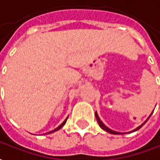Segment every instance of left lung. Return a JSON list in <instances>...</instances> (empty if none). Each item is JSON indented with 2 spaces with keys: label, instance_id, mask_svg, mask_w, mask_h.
<instances>
[{
  "label": "left lung",
  "instance_id": "obj_1",
  "mask_svg": "<svg viewBox=\"0 0 160 160\" xmlns=\"http://www.w3.org/2000/svg\"><path fill=\"white\" fill-rule=\"evenodd\" d=\"M152 112L151 113V115H150V116L148 117V118H147V119H146L145 121H144V122H143L142 124L141 125V126H139L138 128H135V129L133 130V131H131V132H128V133H132V132H135V131H136V130L140 129L141 128H142V126H143V125L145 124L146 122L148 121V119H149V118H150V117L152 116ZM96 118H97V122H98V124H99V126H100V128H101L102 129L105 130L106 132H108V133H111V134H112V135H121V133H119V132H116V131H114V130L110 129L109 128H107V127H106L105 125H104V124H103V123H102V120H101V119H100V118L98 117V115H97V112H96ZM123 134H126V133H122V135H123Z\"/></svg>",
  "mask_w": 160,
  "mask_h": 160
}]
</instances>
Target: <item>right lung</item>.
<instances>
[{
    "instance_id": "obj_1",
    "label": "right lung",
    "mask_w": 160,
    "mask_h": 160,
    "mask_svg": "<svg viewBox=\"0 0 160 160\" xmlns=\"http://www.w3.org/2000/svg\"><path fill=\"white\" fill-rule=\"evenodd\" d=\"M67 118H68V117H67V118H65V119H64V121H63V123H62V124L60 125V126H58V128H56V129L52 130V131H50V132H48V133H47V134H51V133H54V132H56V131H58V130L60 129L61 128H63V125H64V124H65V123H66V120H67Z\"/></svg>"
}]
</instances>
